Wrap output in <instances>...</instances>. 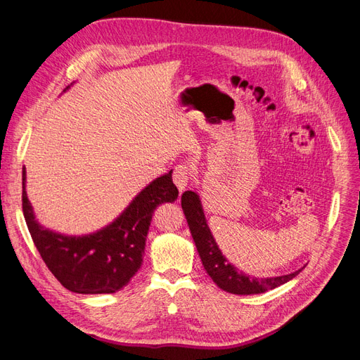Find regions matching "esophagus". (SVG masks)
I'll return each instance as SVG.
<instances>
[{"label":"esophagus","instance_id":"obj_1","mask_svg":"<svg viewBox=\"0 0 360 360\" xmlns=\"http://www.w3.org/2000/svg\"><path fill=\"white\" fill-rule=\"evenodd\" d=\"M172 180H174V184H176L177 189L180 192H183L184 189L188 188V184L191 181V169L188 165H177L176 168H174V172H172Z\"/></svg>","mask_w":360,"mask_h":360}]
</instances>
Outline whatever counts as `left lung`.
Instances as JSON below:
<instances>
[{
  "label": "left lung",
  "instance_id": "left-lung-1",
  "mask_svg": "<svg viewBox=\"0 0 360 360\" xmlns=\"http://www.w3.org/2000/svg\"><path fill=\"white\" fill-rule=\"evenodd\" d=\"M181 209L184 216H186L192 238L195 246H197L205 271L213 279L214 284L224 291L231 294H242V296L266 292L267 290H274L285 284V282L291 281L302 271V269H299L292 271V274L275 278H255L243 274L231 263H228L219 246L216 245L210 228L207 225L201 200L197 192L186 191L181 195Z\"/></svg>",
  "mask_w": 360,
  "mask_h": 360
}]
</instances>
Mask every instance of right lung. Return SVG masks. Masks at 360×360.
Wrapping results in <instances>:
<instances>
[{"instance_id":"1","label":"right lung","mask_w":360,"mask_h":360,"mask_svg":"<svg viewBox=\"0 0 360 360\" xmlns=\"http://www.w3.org/2000/svg\"><path fill=\"white\" fill-rule=\"evenodd\" d=\"M25 179L24 168L22 212L32 242L60 284L79 294L115 292L127 285L143 264L155 209L179 197V189L172 183V171H169L141 191L112 224L93 234L63 236L36 221L27 197Z\"/></svg>"}]
</instances>
